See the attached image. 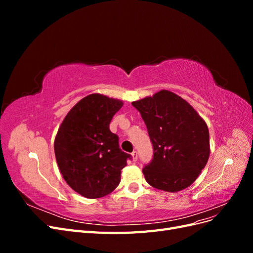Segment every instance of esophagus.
Wrapping results in <instances>:
<instances>
[{
  "label": "esophagus",
  "mask_w": 253,
  "mask_h": 253,
  "mask_svg": "<svg viewBox=\"0 0 253 253\" xmlns=\"http://www.w3.org/2000/svg\"><path fill=\"white\" fill-rule=\"evenodd\" d=\"M131 155H132V158H133L134 162H136L137 158H138V154H137V152H136V151H133Z\"/></svg>",
  "instance_id": "esophagus-1"
}]
</instances>
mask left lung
Wrapping results in <instances>:
<instances>
[{
    "mask_svg": "<svg viewBox=\"0 0 253 253\" xmlns=\"http://www.w3.org/2000/svg\"><path fill=\"white\" fill-rule=\"evenodd\" d=\"M132 104L141 114L154 150L142 170L145 180L172 193L192 185L210 155L205 120L185 99L167 89Z\"/></svg>",
    "mask_w": 253,
    "mask_h": 253,
    "instance_id": "left-lung-1",
    "label": "left lung"
}]
</instances>
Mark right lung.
<instances>
[{
	"instance_id": "right-lung-1",
	"label": "right lung",
	"mask_w": 253,
	"mask_h": 253,
	"mask_svg": "<svg viewBox=\"0 0 253 253\" xmlns=\"http://www.w3.org/2000/svg\"><path fill=\"white\" fill-rule=\"evenodd\" d=\"M124 105L119 99L90 94L73 106L55 138V155L64 180L86 198H100L117 188L131 155L119 148L110 131L113 116Z\"/></svg>"
}]
</instances>
